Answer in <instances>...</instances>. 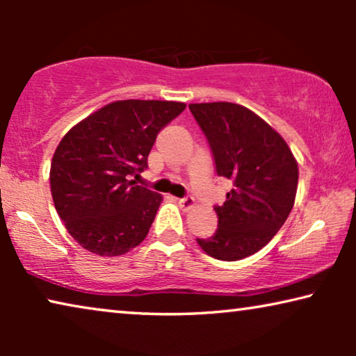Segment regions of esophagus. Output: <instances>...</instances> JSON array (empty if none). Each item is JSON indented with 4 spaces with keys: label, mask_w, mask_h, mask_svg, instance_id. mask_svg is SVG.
Instances as JSON below:
<instances>
[{
    "label": "esophagus",
    "mask_w": 356,
    "mask_h": 356,
    "mask_svg": "<svg viewBox=\"0 0 356 356\" xmlns=\"http://www.w3.org/2000/svg\"><path fill=\"white\" fill-rule=\"evenodd\" d=\"M178 204L179 207L183 209V211H189L194 206V197L193 196H184L181 199H178Z\"/></svg>",
    "instance_id": "obj_1"
}]
</instances>
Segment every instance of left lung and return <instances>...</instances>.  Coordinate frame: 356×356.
Listing matches in <instances>:
<instances>
[{
	"label": "left lung",
	"mask_w": 356,
	"mask_h": 356,
	"mask_svg": "<svg viewBox=\"0 0 356 356\" xmlns=\"http://www.w3.org/2000/svg\"><path fill=\"white\" fill-rule=\"evenodd\" d=\"M218 177L230 179L227 201L216 206L218 227L197 238L209 256L238 261L264 248L293 207L298 163L284 138L245 106L230 102L191 104Z\"/></svg>",
	"instance_id": "1"
}]
</instances>
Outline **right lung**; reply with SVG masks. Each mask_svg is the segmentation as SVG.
I'll list each match as a JSON object with an SVG mask.
<instances>
[{"label": "right lung", "instance_id": "right-lung-1", "mask_svg": "<svg viewBox=\"0 0 356 356\" xmlns=\"http://www.w3.org/2000/svg\"><path fill=\"white\" fill-rule=\"evenodd\" d=\"M181 102L120 100L67 131L51 160L50 188L70 235L99 256H120L143 243L162 196L136 184L157 134Z\"/></svg>", "mask_w": 356, "mask_h": 356}]
</instances>
